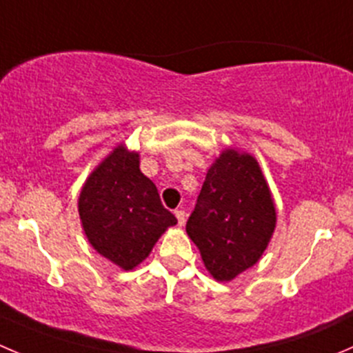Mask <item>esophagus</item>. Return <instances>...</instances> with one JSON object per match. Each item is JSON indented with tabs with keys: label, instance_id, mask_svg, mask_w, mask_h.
<instances>
[{
	"label": "esophagus",
	"instance_id": "obj_1",
	"mask_svg": "<svg viewBox=\"0 0 353 353\" xmlns=\"http://www.w3.org/2000/svg\"><path fill=\"white\" fill-rule=\"evenodd\" d=\"M174 214H176L177 224L184 225V222H186V214H184V210H176V212H174Z\"/></svg>",
	"mask_w": 353,
	"mask_h": 353
}]
</instances>
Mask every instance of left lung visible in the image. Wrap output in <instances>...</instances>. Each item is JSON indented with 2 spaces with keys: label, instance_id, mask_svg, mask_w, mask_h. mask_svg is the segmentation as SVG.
<instances>
[{
  "label": "left lung",
  "instance_id": "obj_1",
  "mask_svg": "<svg viewBox=\"0 0 353 353\" xmlns=\"http://www.w3.org/2000/svg\"><path fill=\"white\" fill-rule=\"evenodd\" d=\"M276 205L253 155L222 150L198 194L186 232L217 281H232L260 260L276 229Z\"/></svg>",
  "mask_w": 353,
  "mask_h": 353
}]
</instances>
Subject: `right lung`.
Returning a JSON list of instances; mask_svg holds the SVG:
<instances>
[{"label": "right lung", "instance_id": "add662e5", "mask_svg": "<svg viewBox=\"0 0 353 353\" xmlns=\"http://www.w3.org/2000/svg\"><path fill=\"white\" fill-rule=\"evenodd\" d=\"M77 207L91 246L124 271L138 268L160 236L177 224L155 184L139 170V153L124 143L88 176Z\"/></svg>", "mask_w": 353, "mask_h": 353}]
</instances>
